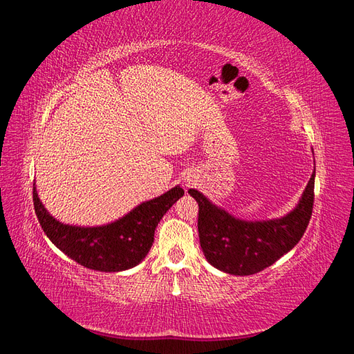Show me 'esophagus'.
<instances>
[{
  "label": "esophagus",
  "mask_w": 354,
  "mask_h": 354,
  "mask_svg": "<svg viewBox=\"0 0 354 354\" xmlns=\"http://www.w3.org/2000/svg\"><path fill=\"white\" fill-rule=\"evenodd\" d=\"M189 185H190V183H189Z\"/></svg>",
  "instance_id": "1"
}]
</instances>
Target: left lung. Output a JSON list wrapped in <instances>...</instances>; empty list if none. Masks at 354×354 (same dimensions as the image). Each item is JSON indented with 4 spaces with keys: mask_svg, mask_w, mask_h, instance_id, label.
Listing matches in <instances>:
<instances>
[{
    "mask_svg": "<svg viewBox=\"0 0 354 354\" xmlns=\"http://www.w3.org/2000/svg\"><path fill=\"white\" fill-rule=\"evenodd\" d=\"M189 194L199 205V242L207 261L224 273L248 276L272 266L303 238L313 209L315 171L295 208L281 218L241 220L199 190Z\"/></svg>",
    "mask_w": 354,
    "mask_h": 354,
    "instance_id": "8db88e82",
    "label": "left lung"
}]
</instances>
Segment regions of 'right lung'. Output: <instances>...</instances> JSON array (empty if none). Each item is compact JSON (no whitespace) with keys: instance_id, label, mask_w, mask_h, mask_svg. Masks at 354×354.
Returning a JSON list of instances; mask_svg holds the SVG:
<instances>
[{"instance_id":"obj_1","label":"right lung","mask_w":354,"mask_h":354,"mask_svg":"<svg viewBox=\"0 0 354 354\" xmlns=\"http://www.w3.org/2000/svg\"><path fill=\"white\" fill-rule=\"evenodd\" d=\"M183 195L185 190L176 186L112 223L85 227L53 217L39 201L34 183V207L47 238L69 259L97 272H122L142 263L153 243L158 223Z\"/></svg>"}]
</instances>
